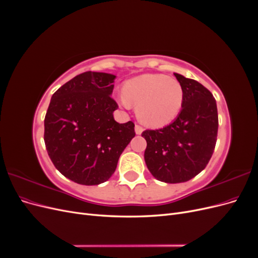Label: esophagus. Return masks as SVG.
<instances>
[{
	"label": "esophagus",
	"instance_id": "esophagus-1",
	"mask_svg": "<svg viewBox=\"0 0 258 258\" xmlns=\"http://www.w3.org/2000/svg\"><path fill=\"white\" fill-rule=\"evenodd\" d=\"M135 130H136V134H137V135H141L142 132H143V128H142L141 126H140V124H136Z\"/></svg>",
	"mask_w": 258,
	"mask_h": 258
}]
</instances>
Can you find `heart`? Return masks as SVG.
Returning <instances> with one entry per match:
<instances>
[{"instance_id": "heart-1", "label": "heart", "mask_w": 258, "mask_h": 258, "mask_svg": "<svg viewBox=\"0 0 258 258\" xmlns=\"http://www.w3.org/2000/svg\"><path fill=\"white\" fill-rule=\"evenodd\" d=\"M123 106L137 105L139 118L152 127H162L172 121L184 103L182 85L163 74H144L123 85Z\"/></svg>"}]
</instances>
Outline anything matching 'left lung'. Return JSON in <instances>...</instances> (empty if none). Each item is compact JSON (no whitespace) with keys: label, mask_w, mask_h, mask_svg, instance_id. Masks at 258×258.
<instances>
[{"label":"left lung","mask_w":258,"mask_h":258,"mask_svg":"<svg viewBox=\"0 0 258 258\" xmlns=\"http://www.w3.org/2000/svg\"><path fill=\"white\" fill-rule=\"evenodd\" d=\"M184 90L182 110L173 122L145 130V163L158 181L183 183L204 170L212 157L218 129L216 101L204 85L174 73Z\"/></svg>","instance_id":"8db88e82"}]
</instances>
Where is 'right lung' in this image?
I'll return each instance as SVG.
<instances>
[{
  "mask_svg": "<svg viewBox=\"0 0 258 258\" xmlns=\"http://www.w3.org/2000/svg\"><path fill=\"white\" fill-rule=\"evenodd\" d=\"M116 76L85 72L53 93L44 120V141L61 174L82 185H98L115 172L136 136L135 123H119L111 97Z\"/></svg>",
  "mask_w": 258,
  "mask_h": 258,
  "instance_id": "add662e5",
  "label": "right lung"
}]
</instances>
